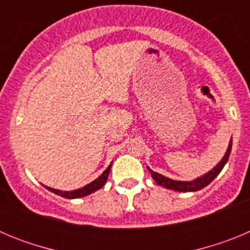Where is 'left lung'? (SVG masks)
<instances>
[{
  "label": "left lung",
  "mask_w": 250,
  "mask_h": 250,
  "mask_svg": "<svg viewBox=\"0 0 250 250\" xmlns=\"http://www.w3.org/2000/svg\"><path fill=\"white\" fill-rule=\"evenodd\" d=\"M230 150H231V140L229 143V146L227 152H225L224 158L222 159L219 164L216 165L213 170H210L209 173H207L205 175L200 176V178L195 179L193 182H176V180H171L169 178H165V176L160 175V174L155 173V171H152L150 167L149 171L151 173V176L154 178V180L156 182V184L161 185V187H165L167 189H171V190H176V191H196L200 190L203 188L207 187L209 183H211L214 179L216 178V175L222 171V169L224 167V165L227 164V161H228L229 155H230Z\"/></svg>",
  "instance_id": "left-lung-1"
}]
</instances>
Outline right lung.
<instances>
[{"label":"right lung","instance_id":"obj_1","mask_svg":"<svg viewBox=\"0 0 250 250\" xmlns=\"http://www.w3.org/2000/svg\"><path fill=\"white\" fill-rule=\"evenodd\" d=\"M110 169H111V164L107 167V169H106L105 171H104V173L101 174L98 179H96V180H94V182L90 183V184L85 185V187L81 188V189H77V190L61 191V190H57V189H52V188H48V187H46V188H47L50 191H52V193L57 194V195H60V196H62V198H66V199H76V198H83V196L89 195V194L94 193V191L99 190L100 188L104 187V184H105L106 180H107V176H109Z\"/></svg>","mask_w":250,"mask_h":250}]
</instances>
